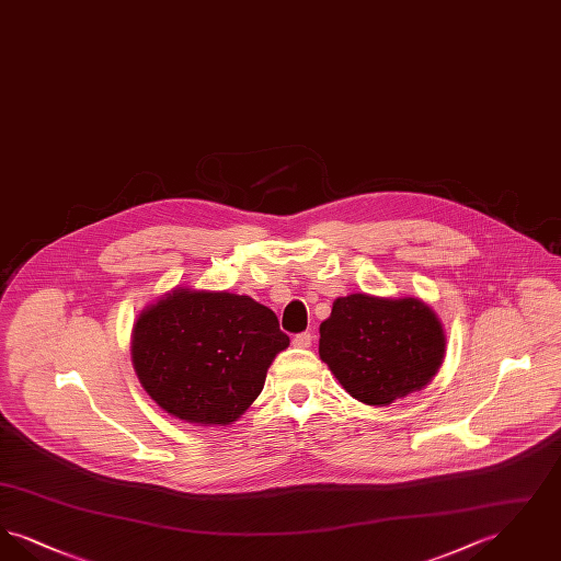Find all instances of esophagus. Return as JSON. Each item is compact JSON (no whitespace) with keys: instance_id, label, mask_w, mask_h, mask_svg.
<instances>
[{"instance_id":"esophagus-1","label":"esophagus","mask_w":561,"mask_h":561,"mask_svg":"<svg viewBox=\"0 0 561 561\" xmlns=\"http://www.w3.org/2000/svg\"><path fill=\"white\" fill-rule=\"evenodd\" d=\"M311 341H313L311 332H300V334H296V336H294L293 345L298 348H307L311 347Z\"/></svg>"}]
</instances>
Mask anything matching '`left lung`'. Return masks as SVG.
<instances>
[{
	"label": "left lung",
	"mask_w": 561,
	"mask_h": 561,
	"mask_svg": "<svg viewBox=\"0 0 561 561\" xmlns=\"http://www.w3.org/2000/svg\"><path fill=\"white\" fill-rule=\"evenodd\" d=\"M320 357L355 400L368 405L419 391L442 366V323L416 298L348 294L320 325Z\"/></svg>",
	"instance_id": "left-lung-1"
}]
</instances>
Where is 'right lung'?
Listing matches in <instances>:
<instances>
[{
  "label": "right lung",
  "mask_w": 561,
  "mask_h": 561,
  "mask_svg": "<svg viewBox=\"0 0 561 561\" xmlns=\"http://www.w3.org/2000/svg\"><path fill=\"white\" fill-rule=\"evenodd\" d=\"M288 345L277 316L250 296L172 290L134 325V370L168 414L229 425L259 398L273 357Z\"/></svg>",
  "instance_id": "1"
}]
</instances>
